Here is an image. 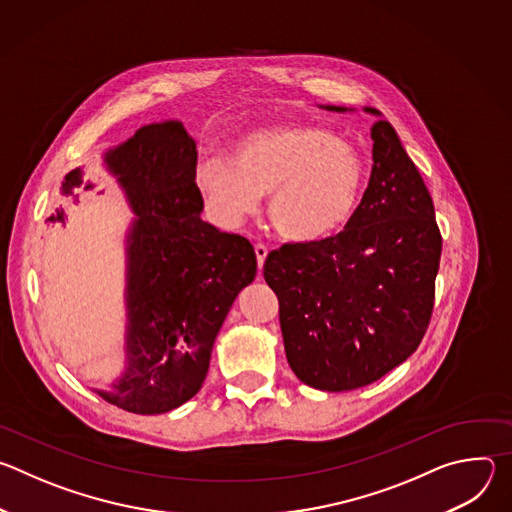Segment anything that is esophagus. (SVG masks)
Returning a JSON list of instances; mask_svg holds the SVG:
<instances>
[{"instance_id":"1","label":"esophagus","mask_w":512,"mask_h":512,"mask_svg":"<svg viewBox=\"0 0 512 512\" xmlns=\"http://www.w3.org/2000/svg\"><path fill=\"white\" fill-rule=\"evenodd\" d=\"M267 253H269V249H267L263 243H257V245H255V255H257V265H259V269L263 267V263H265V259H267Z\"/></svg>"}]
</instances>
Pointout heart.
Returning a JSON list of instances; mask_svg holds the SVG:
<instances>
[{
    "mask_svg": "<svg viewBox=\"0 0 512 512\" xmlns=\"http://www.w3.org/2000/svg\"><path fill=\"white\" fill-rule=\"evenodd\" d=\"M198 190L225 227H237L269 194L275 231L298 243L326 239L348 225L362 186L364 164L354 145L316 125H277L243 135L235 156L198 164Z\"/></svg>",
    "mask_w": 512,
    "mask_h": 512,
    "instance_id": "b5f03b06",
    "label": "heart"
}]
</instances>
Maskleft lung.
Masks as SVG:
<instances>
[{"instance_id": "1", "label": "left lung", "mask_w": 512, "mask_h": 512, "mask_svg": "<svg viewBox=\"0 0 512 512\" xmlns=\"http://www.w3.org/2000/svg\"><path fill=\"white\" fill-rule=\"evenodd\" d=\"M371 137V180L344 231L285 243L263 265L289 367L320 391L385 377L417 350L433 312L442 255L433 200L393 125L379 119Z\"/></svg>"}]
</instances>
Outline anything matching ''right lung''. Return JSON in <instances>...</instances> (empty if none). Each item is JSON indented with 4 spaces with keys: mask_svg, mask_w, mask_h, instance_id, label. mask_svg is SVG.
Here are the masks:
<instances>
[{
    "mask_svg": "<svg viewBox=\"0 0 512 512\" xmlns=\"http://www.w3.org/2000/svg\"><path fill=\"white\" fill-rule=\"evenodd\" d=\"M196 160L180 121L143 125L105 154L135 221L127 237V369L99 395L129 413H166L200 391L214 338L257 273L245 237L200 218Z\"/></svg>",
    "mask_w": 512,
    "mask_h": 512,
    "instance_id": "right-lung-1",
    "label": "right lung"
}]
</instances>
